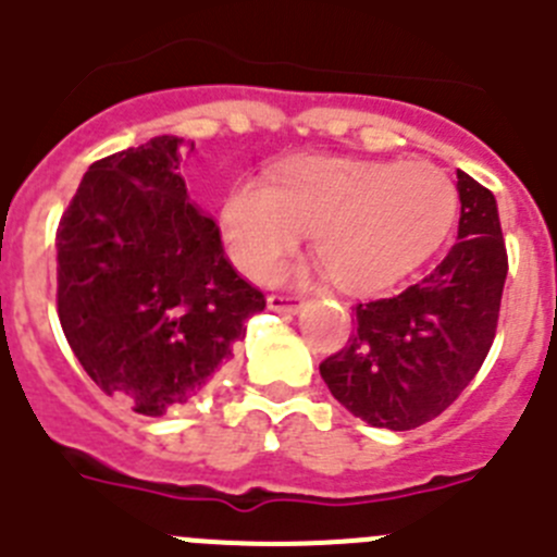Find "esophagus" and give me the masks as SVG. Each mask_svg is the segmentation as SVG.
Masks as SVG:
<instances>
[{
	"label": "esophagus",
	"instance_id": "esophagus-1",
	"mask_svg": "<svg viewBox=\"0 0 557 557\" xmlns=\"http://www.w3.org/2000/svg\"><path fill=\"white\" fill-rule=\"evenodd\" d=\"M269 310H277V313H288V315H296L299 310H302V299L299 296H285V294H272L267 299Z\"/></svg>",
	"mask_w": 557,
	"mask_h": 557
}]
</instances>
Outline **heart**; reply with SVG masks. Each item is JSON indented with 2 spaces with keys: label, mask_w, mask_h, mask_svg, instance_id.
<instances>
[{
  "label": "heart",
  "mask_w": 557,
  "mask_h": 557,
  "mask_svg": "<svg viewBox=\"0 0 557 557\" xmlns=\"http://www.w3.org/2000/svg\"><path fill=\"white\" fill-rule=\"evenodd\" d=\"M456 208L454 181L425 161L310 156L288 164L277 186L238 181L222 206V236L242 272L269 277L313 231L319 272L349 290H376L443 244Z\"/></svg>",
  "instance_id": "heart-1"
}]
</instances>
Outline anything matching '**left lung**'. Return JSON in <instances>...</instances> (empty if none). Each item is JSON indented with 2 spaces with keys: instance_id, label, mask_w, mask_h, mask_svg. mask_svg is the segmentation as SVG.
Returning a JSON list of instances; mask_svg holds the SVG:
<instances>
[{
  "instance_id": "1",
  "label": "left lung",
  "mask_w": 557,
  "mask_h": 557,
  "mask_svg": "<svg viewBox=\"0 0 557 557\" xmlns=\"http://www.w3.org/2000/svg\"><path fill=\"white\" fill-rule=\"evenodd\" d=\"M459 236L443 261L401 294L357 305V332L319 366L355 418L409 431L443 414L492 349L508 274L497 200L456 170Z\"/></svg>"
}]
</instances>
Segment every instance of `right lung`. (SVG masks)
Instances as JSON below:
<instances>
[{
    "label": "right lung",
    "instance_id": "obj_1",
    "mask_svg": "<svg viewBox=\"0 0 557 557\" xmlns=\"http://www.w3.org/2000/svg\"><path fill=\"white\" fill-rule=\"evenodd\" d=\"M184 150L164 134L90 164L57 227L62 332L87 376L148 418L214 382L267 308L186 195Z\"/></svg>",
    "mask_w": 557,
    "mask_h": 557
}]
</instances>
